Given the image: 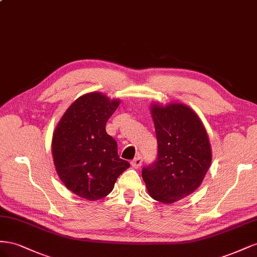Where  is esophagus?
<instances>
[{"mask_svg":"<svg viewBox=\"0 0 257 257\" xmlns=\"http://www.w3.org/2000/svg\"><path fill=\"white\" fill-rule=\"evenodd\" d=\"M142 163H143V158L141 156H138L131 161V166L136 168V169H138V168H140L142 166Z\"/></svg>","mask_w":257,"mask_h":257,"instance_id":"1","label":"esophagus"}]
</instances>
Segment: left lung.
<instances>
[{
  "mask_svg": "<svg viewBox=\"0 0 257 257\" xmlns=\"http://www.w3.org/2000/svg\"><path fill=\"white\" fill-rule=\"evenodd\" d=\"M158 143L156 159L143 167L142 178L153 199L181 200L200 186L212 159L207 131L192 108L153 104Z\"/></svg>",
  "mask_w": 257,
  "mask_h": 257,
  "instance_id": "1",
  "label": "left lung"
}]
</instances>
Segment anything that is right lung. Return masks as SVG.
Segmentation results:
<instances>
[{
  "instance_id": "right-lung-1",
  "label": "right lung",
  "mask_w": 257,
  "mask_h": 257,
  "mask_svg": "<svg viewBox=\"0 0 257 257\" xmlns=\"http://www.w3.org/2000/svg\"><path fill=\"white\" fill-rule=\"evenodd\" d=\"M118 100L91 92L79 97L64 113L53 136L54 164L63 184L87 200L112 192L117 178L130 167L119 158L117 142L105 124Z\"/></svg>"
}]
</instances>
